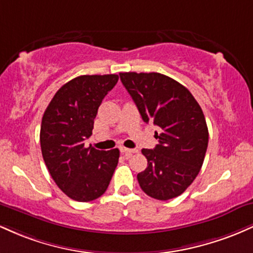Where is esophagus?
Returning <instances> with one entry per match:
<instances>
[{
  "instance_id": "1",
  "label": "esophagus",
  "mask_w": 253,
  "mask_h": 253,
  "mask_svg": "<svg viewBox=\"0 0 253 253\" xmlns=\"http://www.w3.org/2000/svg\"><path fill=\"white\" fill-rule=\"evenodd\" d=\"M120 151H121V153H124V155L126 157H130L133 155V153L135 152V150L127 149V147H120Z\"/></svg>"
}]
</instances>
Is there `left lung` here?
I'll use <instances>...</instances> for the list:
<instances>
[{
  "label": "left lung",
  "instance_id": "left-lung-1",
  "mask_svg": "<svg viewBox=\"0 0 253 253\" xmlns=\"http://www.w3.org/2000/svg\"><path fill=\"white\" fill-rule=\"evenodd\" d=\"M144 123L158 126L159 144L143 149L147 168L138 173L139 185L153 199H173L199 175L208 146L205 115L191 92L172 78L158 74L120 72Z\"/></svg>",
  "mask_w": 253,
  "mask_h": 253
}]
</instances>
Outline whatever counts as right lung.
Segmentation results:
<instances>
[{"label":"right lung","instance_id":"add662e5","mask_svg":"<svg viewBox=\"0 0 253 253\" xmlns=\"http://www.w3.org/2000/svg\"><path fill=\"white\" fill-rule=\"evenodd\" d=\"M118 80V75L74 78L58 90L43 113L40 128L43 162L58 188L75 201L89 202L104 194L118 165V149L84 146V140L92 134L98 107Z\"/></svg>","mask_w":253,"mask_h":253}]
</instances>
